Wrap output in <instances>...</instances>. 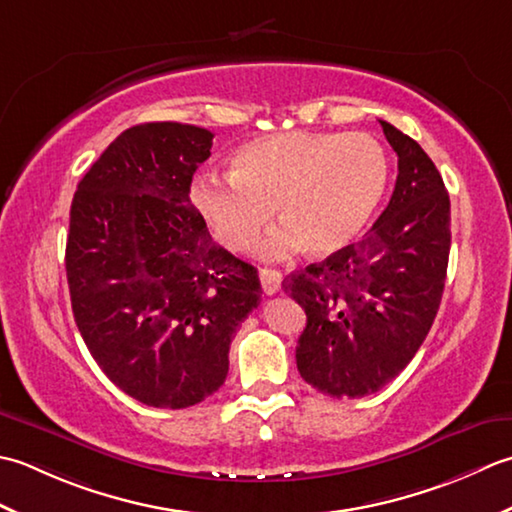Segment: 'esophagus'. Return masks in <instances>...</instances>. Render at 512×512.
Returning a JSON list of instances; mask_svg holds the SVG:
<instances>
[{"label": "esophagus", "mask_w": 512, "mask_h": 512, "mask_svg": "<svg viewBox=\"0 0 512 512\" xmlns=\"http://www.w3.org/2000/svg\"><path fill=\"white\" fill-rule=\"evenodd\" d=\"M258 276H260V285H263V291L267 296L278 294L280 283H283V274H280V271L265 267V269L258 271Z\"/></svg>", "instance_id": "1"}]
</instances>
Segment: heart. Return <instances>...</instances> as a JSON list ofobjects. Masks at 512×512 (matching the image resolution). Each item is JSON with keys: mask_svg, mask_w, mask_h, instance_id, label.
Listing matches in <instances>:
<instances>
[{"mask_svg": "<svg viewBox=\"0 0 512 512\" xmlns=\"http://www.w3.org/2000/svg\"><path fill=\"white\" fill-rule=\"evenodd\" d=\"M232 174L201 172L190 201L229 252H247L274 216L283 225L263 243L267 256L305 245L331 256L369 225L389 185L384 145L364 132H283L234 150Z\"/></svg>", "mask_w": 512, "mask_h": 512, "instance_id": "b5f03b06", "label": "heart"}]
</instances>
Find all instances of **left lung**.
<instances>
[{
  "label": "left lung",
  "mask_w": 512,
  "mask_h": 512,
  "mask_svg": "<svg viewBox=\"0 0 512 512\" xmlns=\"http://www.w3.org/2000/svg\"><path fill=\"white\" fill-rule=\"evenodd\" d=\"M398 154L387 210L360 243L285 278L305 309L296 364L302 380L331 398H362L391 382L424 342L440 309L451 201L417 141L380 121Z\"/></svg>",
  "instance_id": "left-lung-1"
}]
</instances>
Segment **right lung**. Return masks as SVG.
<instances>
[{
  "mask_svg": "<svg viewBox=\"0 0 512 512\" xmlns=\"http://www.w3.org/2000/svg\"><path fill=\"white\" fill-rule=\"evenodd\" d=\"M214 134L159 121L121 132L79 181L66 276L101 371L156 409L221 389L229 344L260 305L258 271L212 241L190 201Z\"/></svg>",
  "mask_w": 512,
  "mask_h": 512,
  "instance_id": "1",
  "label": "right lung"
}]
</instances>
